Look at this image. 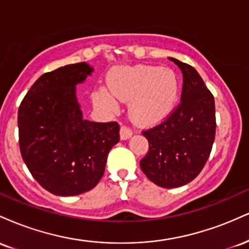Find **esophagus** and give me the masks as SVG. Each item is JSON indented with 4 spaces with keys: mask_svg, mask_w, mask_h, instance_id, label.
Wrapping results in <instances>:
<instances>
[{
    "mask_svg": "<svg viewBox=\"0 0 249 249\" xmlns=\"http://www.w3.org/2000/svg\"><path fill=\"white\" fill-rule=\"evenodd\" d=\"M131 136H132V131L130 130V127H127L126 125H122L121 126V138L123 139V141L128 139Z\"/></svg>",
    "mask_w": 249,
    "mask_h": 249,
    "instance_id": "esophagus-1",
    "label": "esophagus"
}]
</instances>
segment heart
I'll return each instance as SVG.
<instances>
[{"label":"heart","instance_id":"b5f03b06","mask_svg":"<svg viewBox=\"0 0 249 249\" xmlns=\"http://www.w3.org/2000/svg\"><path fill=\"white\" fill-rule=\"evenodd\" d=\"M107 82L111 93L102 89L96 93V102L116 107L113 95L122 102H130V115L138 124L150 125L165 119L179 98V78L171 68L144 64L116 68Z\"/></svg>","mask_w":249,"mask_h":249}]
</instances>
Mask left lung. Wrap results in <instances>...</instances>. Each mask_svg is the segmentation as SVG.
<instances>
[{
    "label": "left lung",
    "mask_w": 249,
    "mask_h": 249,
    "mask_svg": "<svg viewBox=\"0 0 249 249\" xmlns=\"http://www.w3.org/2000/svg\"><path fill=\"white\" fill-rule=\"evenodd\" d=\"M184 77L181 102L167 118L142 131L148 151L141 168L165 188L186 185L201 172L215 138L214 97L193 67L170 58Z\"/></svg>",
    "instance_id": "1"
}]
</instances>
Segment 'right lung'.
Listing matches in <instances>:
<instances>
[{
    "label": "right lung",
    "mask_w": 249,
    "mask_h": 249,
    "mask_svg": "<svg viewBox=\"0 0 249 249\" xmlns=\"http://www.w3.org/2000/svg\"><path fill=\"white\" fill-rule=\"evenodd\" d=\"M93 69L76 63L47 72L18 107V142L31 176L55 196L92 190L102 179L107 154L119 142L117 122L83 119L76 85Z\"/></svg>",
    "instance_id": "1"
}]
</instances>
